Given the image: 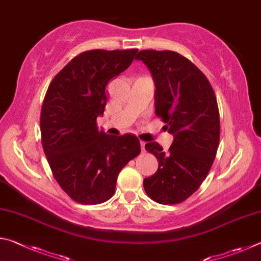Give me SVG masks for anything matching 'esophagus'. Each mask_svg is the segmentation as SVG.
I'll list each match as a JSON object with an SVG mask.
<instances>
[{
  "instance_id": "34e87169",
  "label": "esophagus",
  "mask_w": 261,
  "mask_h": 261,
  "mask_svg": "<svg viewBox=\"0 0 261 261\" xmlns=\"http://www.w3.org/2000/svg\"><path fill=\"white\" fill-rule=\"evenodd\" d=\"M145 141H143V140H140V146H141V151L143 152H145Z\"/></svg>"
}]
</instances>
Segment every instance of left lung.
I'll list each match as a JSON object with an SVG mask.
<instances>
[{"label":"left lung","instance_id":"1","mask_svg":"<svg viewBox=\"0 0 261 261\" xmlns=\"http://www.w3.org/2000/svg\"><path fill=\"white\" fill-rule=\"evenodd\" d=\"M136 59L151 70L156 87L155 114L174 135L168 152L156 141L145 145L158 159L159 168L144 179V189L159 204H179L199 189L218 152L216 95L205 74L178 53L147 49Z\"/></svg>","mask_w":261,"mask_h":261}]
</instances>
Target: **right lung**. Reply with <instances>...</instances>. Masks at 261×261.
Segmentation results:
<instances>
[{"label": "right lung", "instance_id": "add662e5", "mask_svg": "<svg viewBox=\"0 0 261 261\" xmlns=\"http://www.w3.org/2000/svg\"><path fill=\"white\" fill-rule=\"evenodd\" d=\"M137 51L81 53L48 86L40 114L42 148L56 182L78 204L110 199L120 171L140 153L136 136H109L96 126L107 103L106 86L129 68Z\"/></svg>", "mask_w": 261, "mask_h": 261}]
</instances>
